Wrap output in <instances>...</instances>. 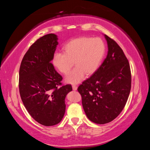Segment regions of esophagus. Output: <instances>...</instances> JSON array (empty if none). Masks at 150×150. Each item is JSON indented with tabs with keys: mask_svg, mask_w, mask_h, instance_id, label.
I'll return each instance as SVG.
<instances>
[{
	"mask_svg": "<svg viewBox=\"0 0 150 150\" xmlns=\"http://www.w3.org/2000/svg\"><path fill=\"white\" fill-rule=\"evenodd\" d=\"M72 88H73V91H77V85H72Z\"/></svg>",
	"mask_w": 150,
	"mask_h": 150,
	"instance_id": "34e87169",
	"label": "esophagus"
}]
</instances>
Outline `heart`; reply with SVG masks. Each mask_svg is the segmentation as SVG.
<instances>
[{"label":"heart","instance_id":"b5f03b06","mask_svg":"<svg viewBox=\"0 0 150 150\" xmlns=\"http://www.w3.org/2000/svg\"><path fill=\"white\" fill-rule=\"evenodd\" d=\"M105 44L100 38L79 37L73 39L63 47V53H56L52 64L63 75H67L73 65L76 67L65 81L71 84L81 82L87 76L93 75L101 63L105 54Z\"/></svg>","mask_w":150,"mask_h":150}]
</instances>
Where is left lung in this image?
<instances>
[{"label": "left lung", "instance_id": "1", "mask_svg": "<svg viewBox=\"0 0 150 150\" xmlns=\"http://www.w3.org/2000/svg\"><path fill=\"white\" fill-rule=\"evenodd\" d=\"M105 36L107 56L77 88L87 118L99 124L110 122L120 115L128 100L132 83L130 64L122 50L115 40Z\"/></svg>", "mask_w": 150, "mask_h": 150}]
</instances>
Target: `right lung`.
<instances>
[{
    "mask_svg": "<svg viewBox=\"0 0 150 150\" xmlns=\"http://www.w3.org/2000/svg\"><path fill=\"white\" fill-rule=\"evenodd\" d=\"M57 44L55 34L40 38L24 55L19 71L22 103L30 116L45 126L55 125L62 120L65 96L72 91L71 85H62V77L51 63Z\"/></svg>",
    "mask_w": 150,
    "mask_h": 150,
    "instance_id": "right-lung-1",
    "label": "right lung"
}]
</instances>
